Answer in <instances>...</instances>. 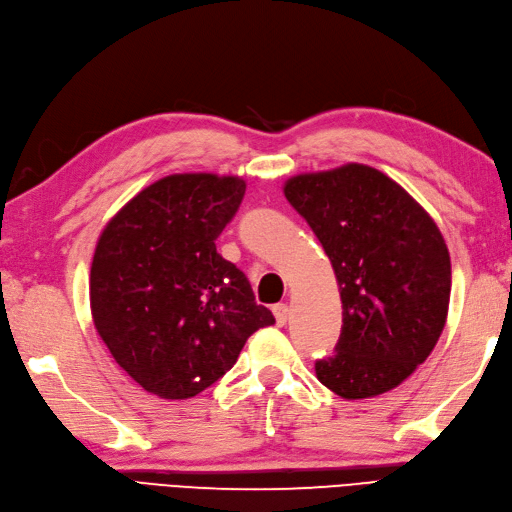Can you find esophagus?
<instances>
[{
	"label": "esophagus",
	"instance_id": "1",
	"mask_svg": "<svg viewBox=\"0 0 512 512\" xmlns=\"http://www.w3.org/2000/svg\"><path fill=\"white\" fill-rule=\"evenodd\" d=\"M272 313H274V320H277V324L283 326L287 322V318H290V307H287L285 303H279L272 307Z\"/></svg>",
	"mask_w": 512,
	"mask_h": 512
}]
</instances>
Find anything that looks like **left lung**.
<instances>
[{"instance_id":"8db88e82","label":"left lung","mask_w":512,"mask_h":512,"mask_svg":"<svg viewBox=\"0 0 512 512\" xmlns=\"http://www.w3.org/2000/svg\"><path fill=\"white\" fill-rule=\"evenodd\" d=\"M285 199L331 259L342 296L335 355L318 381L346 400L398 387L437 346L452 266L437 222L381 170L344 164L290 177Z\"/></svg>"}]
</instances>
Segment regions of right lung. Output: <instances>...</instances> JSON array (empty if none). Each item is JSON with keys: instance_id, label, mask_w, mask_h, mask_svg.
<instances>
[{"instance_id": "1", "label": "right lung", "mask_w": 512, "mask_h": 512, "mask_svg": "<svg viewBox=\"0 0 512 512\" xmlns=\"http://www.w3.org/2000/svg\"><path fill=\"white\" fill-rule=\"evenodd\" d=\"M246 181L157 179L103 227L90 266V313L121 368L164 400H186L233 368L246 339L274 324L244 272L216 253Z\"/></svg>"}]
</instances>
